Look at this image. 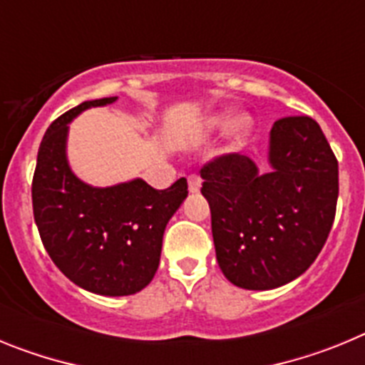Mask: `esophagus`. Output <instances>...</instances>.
I'll list each match as a JSON object with an SVG mask.
<instances>
[{
	"mask_svg": "<svg viewBox=\"0 0 365 365\" xmlns=\"http://www.w3.org/2000/svg\"><path fill=\"white\" fill-rule=\"evenodd\" d=\"M201 182H202V179L197 175V173H192V175H188L190 193H199V190H201Z\"/></svg>",
	"mask_w": 365,
	"mask_h": 365,
	"instance_id": "1",
	"label": "esophagus"
}]
</instances>
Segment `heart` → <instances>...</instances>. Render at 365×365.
Segmentation results:
<instances>
[{"instance_id": "b5f03b06", "label": "heart", "mask_w": 365, "mask_h": 365, "mask_svg": "<svg viewBox=\"0 0 365 365\" xmlns=\"http://www.w3.org/2000/svg\"><path fill=\"white\" fill-rule=\"evenodd\" d=\"M201 130L205 133H219V131L227 130L228 138V150L237 151L245 146L247 138L250 137L254 130V120L250 115L243 113L234 117L232 113H217L212 117H206L201 124Z\"/></svg>"}]
</instances>
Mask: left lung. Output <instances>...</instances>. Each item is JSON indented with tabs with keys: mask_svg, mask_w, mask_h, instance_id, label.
<instances>
[{
	"mask_svg": "<svg viewBox=\"0 0 365 365\" xmlns=\"http://www.w3.org/2000/svg\"><path fill=\"white\" fill-rule=\"evenodd\" d=\"M269 170L222 155L201 170L215 257L225 278L269 291L302 276L324 248L338 199V163L311 117L274 122Z\"/></svg>",
	"mask_w": 365,
	"mask_h": 365,
	"instance_id": "obj_1",
	"label": "left lung"
}]
</instances>
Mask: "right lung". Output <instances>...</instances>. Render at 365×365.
<instances>
[{"label":"right lung","mask_w":365,"mask_h":365,"mask_svg":"<svg viewBox=\"0 0 365 365\" xmlns=\"http://www.w3.org/2000/svg\"><path fill=\"white\" fill-rule=\"evenodd\" d=\"M117 96L87 100L49 125L38 150L32 210L43 247L74 285L100 296L143 291L159 269L168 221L188 197L186 179L155 190L143 179L91 186L67 160L69 122Z\"/></svg>","instance_id":"right-lung-1"}]
</instances>
